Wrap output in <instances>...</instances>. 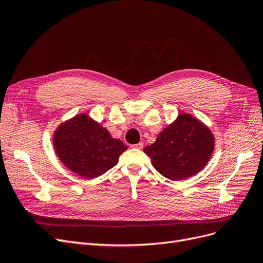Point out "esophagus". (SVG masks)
<instances>
[{"instance_id":"34e87169","label":"esophagus","mask_w":263,"mask_h":263,"mask_svg":"<svg viewBox=\"0 0 263 263\" xmlns=\"http://www.w3.org/2000/svg\"><path fill=\"white\" fill-rule=\"evenodd\" d=\"M132 146H133V148H135V149H139V150H141V149H143V143H142V142H139V143L133 144Z\"/></svg>"}]
</instances>
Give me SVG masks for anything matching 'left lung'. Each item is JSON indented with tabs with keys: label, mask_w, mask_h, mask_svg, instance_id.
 Segmentation results:
<instances>
[{
	"label": "left lung",
	"mask_w": 263,
	"mask_h": 263,
	"mask_svg": "<svg viewBox=\"0 0 263 263\" xmlns=\"http://www.w3.org/2000/svg\"><path fill=\"white\" fill-rule=\"evenodd\" d=\"M215 138L202 122L181 113L144 148L155 170L171 180H182L201 172L214 151Z\"/></svg>",
	"instance_id": "obj_1"
}]
</instances>
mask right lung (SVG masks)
I'll return each mask as SVG.
<instances>
[{
	"label": "right lung",
	"instance_id": "add662e5",
	"mask_svg": "<svg viewBox=\"0 0 263 263\" xmlns=\"http://www.w3.org/2000/svg\"><path fill=\"white\" fill-rule=\"evenodd\" d=\"M54 148L70 171L92 179L117 165L127 146L86 114H80L56 129Z\"/></svg>",
	"mask_w": 263,
	"mask_h": 263
}]
</instances>
